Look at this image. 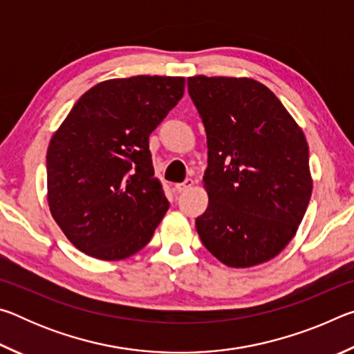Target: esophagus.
I'll return each instance as SVG.
<instances>
[{
    "label": "esophagus",
    "instance_id": "34e87169",
    "mask_svg": "<svg viewBox=\"0 0 354 354\" xmlns=\"http://www.w3.org/2000/svg\"><path fill=\"white\" fill-rule=\"evenodd\" d=\"M192 185H194V179H185L184 183H178V184H175V190H178V192H184V190H187V189H190Z\"/></svg>",
    "mask_w": 354,
    "mask_h": 354
}]
</instances>
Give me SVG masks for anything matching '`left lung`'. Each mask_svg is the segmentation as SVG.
Segmentation results:
<instances>
[{
  "mask_svg": "<svg viewBox=\"0 0 354 354\" xmlns=\"http://www.w3.org/2000/svg\"><path fill=\"white\" fill-rule=\"evenodd\" d=\"M207 137V251L247 268L283 251L306 212L313 178L306 137L270 88L251 77H187Z\"/></svg>",
  "mask_w": 354,
  "mask_h": 354,
  "instance_id": "left-lung-1",
  "label": "left lung"
}]
</instances>
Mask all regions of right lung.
I'll use <instances>...</instances> for the list:
<instances>
[{
  "label": "right lung",
  "instance_id": "1",
  "mask_svg": "<svg viewBox=\"0 0 354 354\" xmlns=\"http://www.w3.org/2000/svg\"><path fill=\"white\" fill-rule=\"evenodd\" d=\"M183 76L107 80L82 95L46 151L48 206L87 256L120 261L151 241L169 209L149 134L184 95Z\"/></svg>",
  "mask_w": 354,
  "mask_h": 354
}]
</instances>
